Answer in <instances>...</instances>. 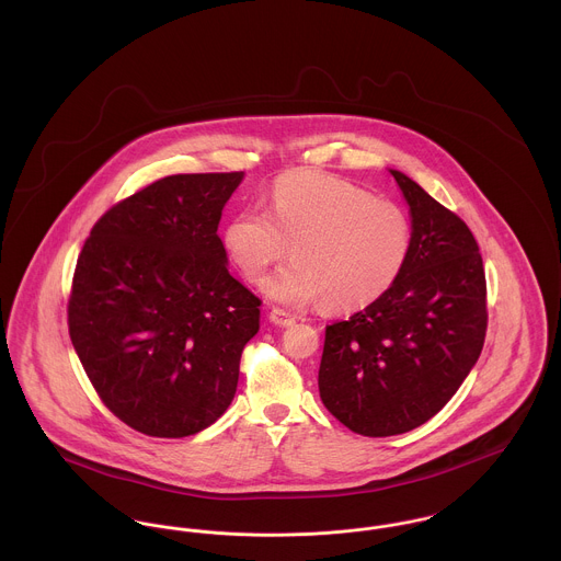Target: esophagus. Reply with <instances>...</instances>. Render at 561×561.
I'll list each match as a JSON object with an SVG mask.
<instances>
[{
    "label": "esophagus",
    "mask_w": 561,
    "mask_h": 561,
    "mask_svg": "<svg viewBox=\"0 0 561 561\" xmlns=\"http://www.w3.org/2000/svg\"><path fill=\"white\" fill-rule=\"evenodd\" d=\"M270 321H272L274 325L287 328V325H294V323H296V316H291V313H287V311H283V309H272V311H270Z\"/></svg>",
    "instance_id": "esophagus-1"
}]
</instances>
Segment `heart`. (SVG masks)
<instances>
[{
  "label": "heart",
  "mask_w": 561,
  "mask_h": 561,
  "mask_svg": "<svg viewBox=\"0 0 561 561\" xmlns=\"http://www.w3.org/2000/svg\"><path fill=\"white\" fill-rule=\"evenodd\" d=\"M222 241L252 283L291 243L296 259L263 283L265 296L287 307L321 298L325 309L352 311L396 285L412 250V227L398 205L376 201L347 179L300 170L274 183L270 209L250 205L236 214Z\"/></svg>",
  "instance_id": "b5f03b06"
}]
</instances>
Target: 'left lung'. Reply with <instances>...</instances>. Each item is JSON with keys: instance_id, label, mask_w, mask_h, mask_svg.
Listing matches in <instances>:
<instances>
[{"instance_id": "1", "label": "left lung", "mask_w": 561, "mask_h": 561, "mask_svg": "<svg viewBox=\"0 0 561 561\" xmlns=\"http://www.w3.org/2000/svg\"><path fill=\"white\" fill-rule=\"evenodd\" d=\"M389 172L410 214L408 263L382 298L325 325L318 378L323 405L363 436L432 419L476 367L488 321L473 233L416 181Z\"/></svg>"}]
</instances>
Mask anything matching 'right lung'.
I'll list each match as a JSON object with an SVG mask.
<instances>
[{
    "label": "right lung",
    "mask_w": 561,
    "mask_h": 561,
    "mask_svg": "<svg viewBox=\"0 0 561 561\" xmlns=\"http://www.w3.org/2000/svg\"><path fill=\"white\" fill-rule=\"evenodd\" d=\"M243 172L172 174L114 205L81 248L69 334L103 403L129 427L183 438L236 398L261 300L218 236Z\"/></svg>",
    "instance_id": "obj_1"
}]
</instances>
